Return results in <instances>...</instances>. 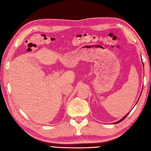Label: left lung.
I'll list each match as a JSON object with an SVG mask.
<instances>
[{
    "label": "left lung",
    "mask_w": 151,
    "mask_h": 151,
    "mask_svg": "<svg viewBox=\"0 0 151 151\" xmlns=\"http://www.w3.org/2000/svg\"><path fill=\"white\" fill-rule=\"evenodd\" d=\"M128 114H127V115H126V116H124V117H123V118H122V119H121V120H120V121H118V122H115V123H116V124H117V123H119V122H121L122 121H123V120H124V119L126 118V116H127V115H128Z\"/></svg>",
    "instance_id": "obj_1"
}]
</instances>
